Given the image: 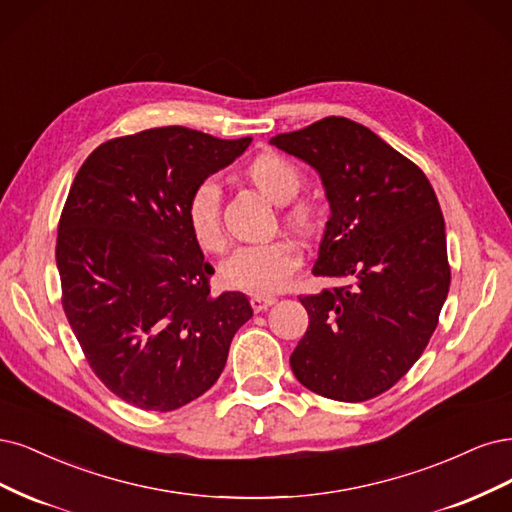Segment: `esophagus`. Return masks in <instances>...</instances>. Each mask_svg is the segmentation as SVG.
<instances>
[{
  "label": "esophagus",
  "instance_id": "esophagus-1",
  "mask_svg": "<svg viewBox=\"0 0 512 512\" xmlns=\"http://www.w3.org/2000/svg\"><path fill=\"white\" fill-rule=\"evenodd\" d=\"M274 302H276L274 295H253V298H251V306H253L255 312L270 308Z\"/></svg>",
  "mask_w": 512,
  "mask_h": 512
}]
</instances>
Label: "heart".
I'll list each match as a JSON object with an SVG mask.
<instances>
[{
	"instance_id": "1",
	"label": "heart",
	"mask_w": 512,
	"mask_h": 512,
	"mask_svg": "<svg viewBox=\"0 0 512 512\" xmlns=\"http://www.w3.org/2000/svg\"><path fill=\"white\" fill-rule=\"evenodd\" d=\"M242 176L270 200L283 206V219L291 232L310 238L323 225V208L312 197H300L304 174L285 155L272 151L261 153L246 163ZM187 225L195 242L208 253H219L225 246L219 217V189L212 180L197 185L185 208ZM300 266V255L287 240H272L266 244L240 246L221 266V278L227 287L246 293H274L283 289L293 272Z\"/></svg>"
}]
</instances>
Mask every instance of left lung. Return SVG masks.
<instances>
[{"label": "left lung", "mask_w": 512, "mask_h": 512, "mask_svg": "<svg viewBox=\"0 0 512 512\" xmlns=\"http://www.w3.org/2000/svg\"><path fill=\"white\" fill-rule=\"evenodd\" d=\"M270 144L317 170L332 214L312 274L342 283L300 298L308 329L291 370L323 398L370 400L421 357L447 300L438 197L415 163L351 119L327 117Z\"/></svg>", "instance_id": "8db88e82"}]
</instances>
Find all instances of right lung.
Listing matches in <instances>:
<instances>
[{
  "label": "right lung",
  "instance_id": "add662e5",
  "mask_svg": "<svg viewBox=\"0 0 512 512\" xmlns=\"http://www.w3.org/2000/svg\"><path fill=\"white\" fill-rule=\"evenodd\" d=\"M251 138L157 127L100 144L82 163L57 234L63 310L95 376L131 406L170 412L221 376L253 317L214 274L187 225L191 191Z\"/></svg>",
  "mask_w": 512,
  "mask_h": 512
}]
</instances>
